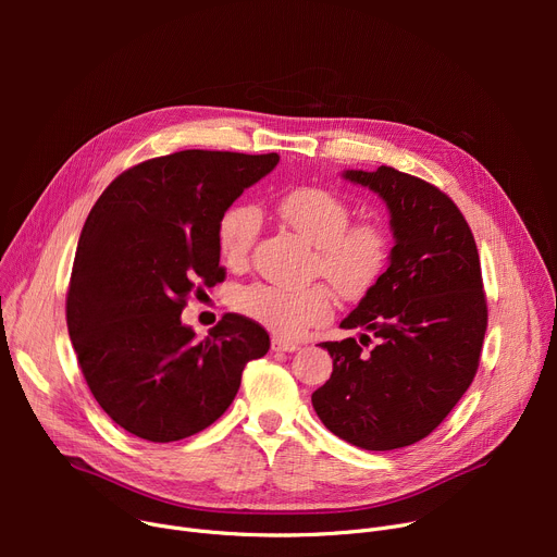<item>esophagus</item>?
Wrapping results in <instances>:
<instances>
[{
  "label": "esophagus",
  "instance_id": "esophagus-1",
  "mask_svg": "<svg viewBox=\"0 0 557 557\" xmlns=\"http://www.w3.org/2000/svg\"><path fill=\"white\" fill-rule=\"evenodd\" d=\"M271 345H273L275 352H296V349L300 347L298 343H294V341H286V338H280V336H275V338L271 341Z\"/></svg>",
  "mask_w": 557,
  "mask_h": 557
}]
</instances>
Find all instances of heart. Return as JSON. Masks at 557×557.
Here are the masks:
<instances>
[{
	"label": "heart",
	"instance_id": "b5f03b06",
	"mask_svg": "<svg viewBox=\"0 0 557 557\" xmlns=\"http://www.w3.org/2000/svg\"><path fill=\"white\" fill-rule=\"evenodd\" d=\"M275 214L313 244V269L345 298H361L382 277L388 263V237L374 223H349L347 205L327 189L296 187L275 200ZM259 234V212L252 205H232L221 216L216 244L230 269H242ZM237 307L277 336L298 338L309 327L332 318V288H286L250 284L237 296Z\"/></svg>",
	"mask_w": 557,
	"mask_h": 557
}]
</instances>
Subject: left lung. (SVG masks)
<instances>
[{
  "label": "left lung",
  "mask_w": 557,
  "mask_h": 557,
  "mask_svg": "<svg viewBox=\"0 0 557 557\" xmlns=\"http://www.w3.org/2000/svg\"><path fill=\"white\" fill-rule=\"evenodd\" d=\"M343 178L386 202L395 246L386 273L341 323L376 345H320L334 370L311 404L341 441L391 451L426 437L472 384L487 327L481 261L470 225L441 189L393 166L347 169Z\"/></svg>",
  "instance_id": "1"
}]
</instances>
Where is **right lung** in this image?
Segmentation results:
<instances>
[{"mask_svg": "<svg viewBox=\"0 0 557 557\" xmlns=\"http://www.w3.org/2000/svg\"><path fill=\"white\" fill-rule=\"evenodd\" d=\"M277 153L181 151L108 185L87 216L67 290V330L87 386L128 433L183 441L216 422L248 361L269 352L255 320L225 313L205 338L183 323L189 296L225 280L216 230Z\"/></svg>", "mask_w": 557, "mask_h": 557, "instance_id": "obj_1", "label": "right lung"}]
</instances>
